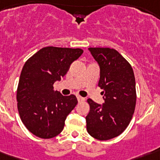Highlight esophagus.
Returning <instances> with one entry per match:
<instances>
[{"label": "esophagus", "mask_w": 160, "mask_h": 160, "mask_svg": "<svg viewBox=\"0 0 160 160\" xmlns=\"http://www.w3.org/2000/svg\"><path fill=\"white\" fill-rule=\"evenodd\" d=\"M77 98H78V101L79 102H83L84 100H85V98L82 97H81V96H77Z\"/></svg>", "instance_id": "esophagus-1"}]
</instances>
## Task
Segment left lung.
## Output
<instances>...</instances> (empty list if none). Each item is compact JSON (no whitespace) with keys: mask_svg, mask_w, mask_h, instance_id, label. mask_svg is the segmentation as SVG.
<instances>
[{"mask_svg":"<svg viewBox=\"0 0 160 160\" xmlns=\"http://www.w3.org/2000/svg\"><path fill=\"white\" fill-rule=\"evenodd\" d=\"M100 68L98 87L102 89V105L88 99L90 111L86 117L88 133L98 140L120 135L130 122L136 105L135 78L133 68L118 51L89 48Z\"/></svg>","mask_w":160,"mask_h":160,"instance_id":"left-lung-1","label":"left lung"}]
</instances>
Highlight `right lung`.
<instances>
[{"label":"right lung","mask_w":160,"mask_h":160,"mask_svg":"<svg viewBox=\"0 0 160 160\" xmlns=\"http://www.w3.org/2000/svg\"><path fill=\"white\" fill-rule=\"evenodd\" d=\"M82 52L80 48L47 47L24 64L17 88V108L23 124L37 137L58 135L78 104L75 95L62 96L54 91L53 84L66 75Z\"/></svg>","instance_id":"1"}]
</instances>
